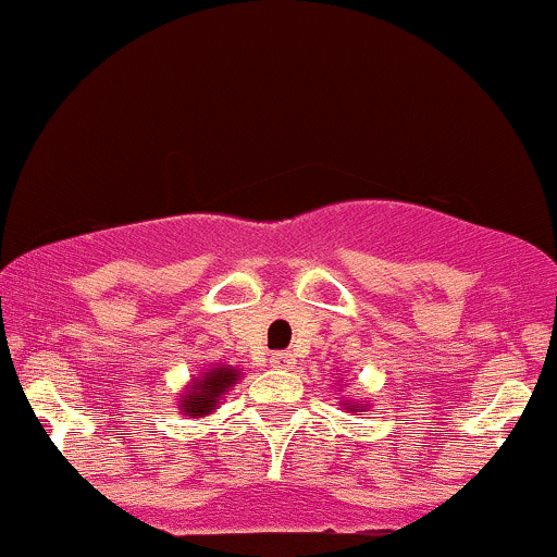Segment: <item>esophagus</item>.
<instances>
[{
  "instance_id": "1",
  "label": "esophagus",
  "mask_w": 557,
  "mask_h": 557,
  "mask_svg": "<svg viewBox=\"0 0 557 557\" xmlns=\"http://www.w3.org/2000/svg\"><path fill=\"white\" fill-rule=\"evenodd\" d=\"M270 363L274 369H293V363H296V359H293V354H285V350H277V354H272Z\"/></svg>"
}]
</instances>
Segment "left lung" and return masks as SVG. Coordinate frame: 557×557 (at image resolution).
<instances>
[{
	"label": "left lung",
	"instance_id": "1",
	"mask_svg": "<svg viewBox=\"0 0 557 557\" xmlns=\"http://www.w3.org/2000/svg\"><path fill=\"white\" fill-rule=\"evenodd\" d=\"M343 406H345V411H348V408H350V411H356V413H359V411H363V408H367V403H356V406H350V403H343Z\"/></svg>",
	"mask_w": 557,
	"mask_h": 557
}]
</instances>
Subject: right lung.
Segmentation results:
<instances>
[{
    "mask_svg": "<svg viewBox=\"0 0 557 557\" xmlns=\"http://www.w3.org/2000/svg\"><path fill=\"white\" fill-rule=\"evenodd\" d=\"M238 380L240 372L235 367H227V363L207 369L201 376H194V382L181 395V411L190 419L207 417V413L214 411L222 395H227V389L238 385Z\"/></svg>",
    "mask_w": 557,
    "mask_h": 557,
    "instance_id": "right-lung-1",
    "label": "right lung"
}]
</instances>
